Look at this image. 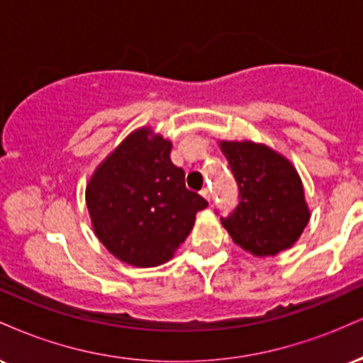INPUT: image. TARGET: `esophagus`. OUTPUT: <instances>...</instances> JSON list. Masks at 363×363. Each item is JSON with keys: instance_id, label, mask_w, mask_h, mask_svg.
<instances>
[{"instance_id": "obj_1", "label": "esophagus", "mask_w": 363, "mask_h": 363, "mask_svg": "<svg viewBox=\"0 0 363 363\" xmlns=\"http://www.w3.org/2000/svg\"><path fill=\"white\" fill-rule=\"evenodd\" d=\"M201 196H203V198H205V199H208V201H210V199H211V191L208 189V187H203V189H201Z\"/></svg>"}]
</instances>
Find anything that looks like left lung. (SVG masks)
<instances>
[{"label": "left lung", "mask_w": 363, "mask_h": 363, "mask_svg": "<svg viewBox=\"0 0 363 363\" xmlns=\"http://www.w3.org/2000/svg\"><path fill=\"white\" fill-rule=\"evenodd\" d=\"M220 148L239 186V205L220 218L232 240L254 256L291 247L311 216L294 165L252 141H222Z\"/></svg>", "instance_id": "8db88e82"}]
</instances>
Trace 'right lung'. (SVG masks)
Instances as JSON below:
<instances>
[{"instance_id":"right-lung-1","label":"right lung","mask_w":363,"mask_h":363,"mask_svg":"<svg viewBox=\"0 0 363 363\" xmlns=\"http://www.w3.org/2000/svg\"><path fill=\"white\" fill-rule=\"evenodd\" d=\"M172 143L136 129L99 165L86 186L95 235L118 259L140 268L167 262L208 201L186 187Z\"/></svg>"}]
</instances>
